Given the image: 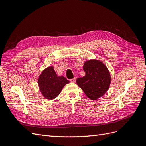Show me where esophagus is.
<instances>
[{"instance_id": "34e87169", "label": "esophagus", "mask_w": 146, "mask_h": 146, "mask_svg": "<svg viewBox=\"0 0 146 146\" xmlns=\"http://www.w3.org/2000/svg\"><path fill=\"white\" fill-rule=\"evenodd\" d=\"M76 78L75 77V78H72V79H71V80H70V82H72V83H74L75 82H76Z\"/></svg>"}]
</instances>
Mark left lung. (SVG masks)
<instances>
[{
	"label": "left lung",
	"mask_w": 146,
	"mask_h": 146,
	"mask_svg": "<svg viewBox=\"0 0 146 146\" xmlns=\"http://www.w3.org/2000/svg\"><path fill=\"white\" fill-rule=\"evenodd\" d=\"M85 76L78 78L77 85L88 98L97 100L108 91L111 83V76L106 66L98 60H89L83 65Z\"/></svg>",
	"instance_id": "1"
}]
</instances>
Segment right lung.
I'll use <instances>...</instances> for the list:
<instances>
[{"label": "right lung", "instance_id": "add662e5", "mask_svg": "<svg viewBox=\"0 0 146 146\" xmlns=\"http://www.w3.org/2000/svg\"><path fill=\"white\" fill-rule=\"evenodd\" d=\"M70 82L63 76H58L53 66H48L39 76L38 86L42 95L48 100L56 98L63 87Z\"/></svg>", "mask_w": 146, "mask_h": 146}]
</instances>
